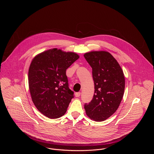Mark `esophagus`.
Segmentation results:
<instances>
[{
    "mask_svg": "<svg viewBox=\"0 0 154 154\" xmlns=\"http://www.w3.org/2000/svg\"><path fill=\"white\" fill-rule=\"evenodd\" d=\"M80 95H81V92H80L75 93V97H80Z\"/></svg>",
    "mask_w": 154,
    "mask_h": 154,
    "instance_id": "34e87169",
    "label": "esophagus"
}]
</instances>
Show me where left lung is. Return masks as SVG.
Returning a JSON list of instances; mask_svg holds the SVG:
<instances>
[{
	"mask_svg": "<svg viewBox=\"0 0 154 154\" xmlns=\"http://www.w3.org/2000/svg\"><path fill=\"white\" fill-rule=\"evenodd\" d=\"M84 57L92 69L94 94L85 104L87 115L95 122L104 121L119 108L123 97L125 79L116 59L106 51H92Z\"/></svg>",
	"mask_w": 154,
	"mask_h": 154,
	"instance_id": "1",
	"label": "left lung"
}]
</instances>
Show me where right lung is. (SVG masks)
<instances>
[{
	"mask_svg": "<svg viewBox=\"0 0 154 154\" xmlns=\"http://www.w3.org/2000/svg\"><path fill=\"white\" fill-rule=\"evenodd\" d=\"M79 58L74 52L56 48L36 55L28 70V85L32 101L41 113L57 119L66 113L73 92L69 88L66 69Z\"/></svg>",
	"mask_w": 154,
	"mask_h": 154,
	"instance_id": "1",
	"label": "right lung"
}]
</instances>
